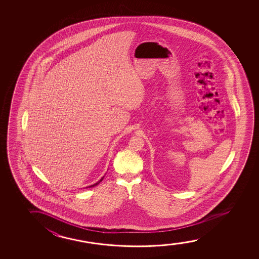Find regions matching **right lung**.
I'll list each match as a JSON object with an SVG mask.
<instances>
[{"label": "right lung", "mask_w": 259, "mask_h": 259, "mask_svg": "<svg viewBox=\"0 0 259 259\" xmlns=\"http://www.w3.org/2000/svg\"><path fill=\"white\" fill-rule=\"evenodd\" d=\"M103 178H104V176H103L101 180H100L99 181H97L96 183H95V184L91 185V186H89V187H87V188H93V187H96V186H97V185L99 184L100 182H102V181L103 180Z\"/></svg>", "instance_id": "1"}]
</instances>
